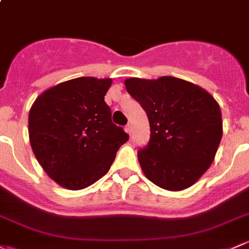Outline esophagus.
<instances>
[{
    "mask_svg": "<svg viewBox=\"0 0 249 249\" xmlns=\"http://www.w3.org/2000/svg\"><path fill=\"white\" fill-rule=\"evenodd\" d=\"M125 131L129 133V135H131V132H132V125H131V124H127L126 126H125Z\"/></svg>",
    "mask_w": 249,
    "mask_h": 249,
    "instance_id": "1",
    "label": "esophagus"
}]
</instances>
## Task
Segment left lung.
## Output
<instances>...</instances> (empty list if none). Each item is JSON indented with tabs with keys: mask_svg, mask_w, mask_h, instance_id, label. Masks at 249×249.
<instances>
[{
	"mask_svg": "<svg viewBox=\"0 0 249 249\" xmlns=\"http://www.w3.org/2000/svg\"><path fill=\"white\" fill-rule=\"evenodd\" d=\"M125 87L150 125L148 145L137 151L145 177L168 191L192 186L213 163L221 142L217 101L199 86L172 76L131 77Z\"/></svg>",
	"mask_w": 249,
	"mask_h": 249,
	"instance_id": "left-lung-1",
	"label": "left lung"
}]
</instances>
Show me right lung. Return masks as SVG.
I'll list each match as a JSON object with an SVG mask.
<instances>
[{"mask_svg":"<svg viewBox=\"0 0 249 249\" xmlns=\"http://www.w3.org/2000/svg\"><path fill=\"white\" fill-rule=\"evenodd\" d=\"M111 78L77 77L49 88L28 114L32 150L46 174L68 190H82L103 178L120 145L129 140L112 123L104 96Z\"/></svg>","mask_w":249,"mask_h":249,"instance_id":"1","label":"right lung"}]
</instances>
